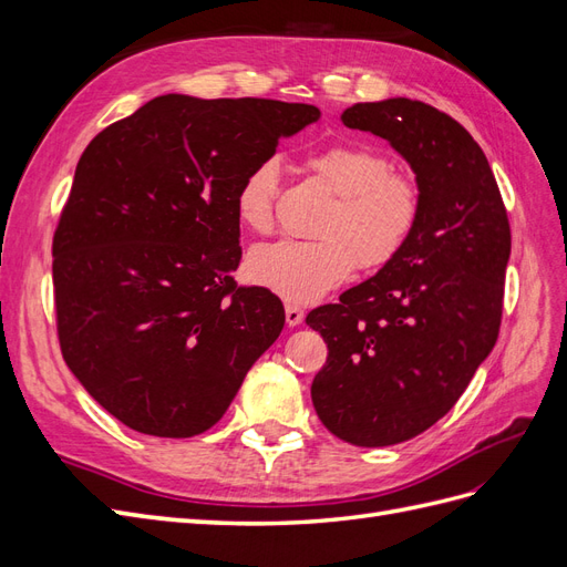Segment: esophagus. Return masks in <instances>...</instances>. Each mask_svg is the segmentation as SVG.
<instances>
[{
  "instance_id": "esophagus-1",
  "label": "esophagus",
  "mask_w": 567,
  "mask_h": 567,
  "mask_svg": "<svg viewBox=\"0 0 567 567\" xmlns=\"http://www.w3.org/2000/svg\"><path fill=\"white\" fill-rule=\"evenodd\" d=\"M305 319V310L298 305H286V323L288 326H300Z\"/></svg>"
}]
</instances>
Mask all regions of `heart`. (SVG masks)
Returning a JSON list of instances; mask_svg holds the SVG:
<instances>
[{
	"mask_svg": "<svg viewBox=\"0 0 567 567\" xmlns=\"http://www.w3.org/2000/svg\"><path fill=\"white\" fill-rule=\"evenodd\" d=\"M336 196L323 213L315 241H277L255 248L248 277L286 302L307 305L359 269H379L398 257L421 217V188L409 175L390 173V161L367 144H333L305 161ZM279 167L255 165L236 192V217L255 234L274 225Z\"/></svg>",
	"mask_w": 567,
	"mask_h": 567,
	"instance_id": "obj_1",
	"label": "heart"
}]
</instances>
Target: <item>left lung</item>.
Here are the masks:
<instances>
[{"mask_svg":"<svg viewBox=\"0 0 567 567\" xmlns=\"http://www.w3.org/2000/svg\"><path fill=\"white\" fill-rule=\"evenodd\" d=\"M340 120L398 151L423 198L404 250L307 315L329 348L312 383L317 416L357 447H388L447 414L492 352L511 227L483 148L447 113L398 96Z\"/></svg>","mask_w":567,"mask_h":567,"instance_id":"left-lung-1","label":"left lung"}]
</instances>
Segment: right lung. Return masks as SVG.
<instances>
[{
	"instance_id": "obj_1",
	"label": "right lung",
	"mask_w": 567,
	"mask_h": 567,
	"mask_svg": "<svg viewBox=\"0 0 567 567\" xmlns=\"http://www.w3.org/2000/svg\"><path fill=\"white\" fill-rule=\"evenodd\" d=\"M319 115L165 94L84 148L54 234L59 342L82 388L132 431L205 433L279 338L281 300L234 281L236 192Z\"/></svg>"
}]
</instances>
